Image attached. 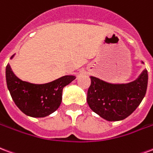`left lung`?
<instances>
[{"label": "left lung", "mask_w": 153, "mask_h": 153, "mask_svg": "<svg viewBox=\"0 0 153 153\" xmlns=\"http://www.w3.org/2000/svg\"><path fill=\"white\" fill-rule=\"evenodd\" d=\"M90 77L88 104L93 112L108 121H122L132 114L143 100L148 87L146 69L128 83H112L93 76Z\"/></svg>", "instance_id": "left-lung-1"}]
</instances>
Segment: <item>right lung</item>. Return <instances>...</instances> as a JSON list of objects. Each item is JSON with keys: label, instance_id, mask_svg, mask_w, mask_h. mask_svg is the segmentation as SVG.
Returning a JSON list of instances; mask_svg holds the SVG:
<instances>
[{"label": "right lung", "instance_id": "1", "mask_svg": "<svg viewBox=\"0 0 153 153\" xmlns=\"http://www.w3.org/2000/svg\"><path fill=\"white\" fill-rule=\"evenodd\" d=\"M14 57V54L10 59ZM5 77L8 90L18 108L27 116L45 117L59 108L63 89L75 80L76 76L66 75L48 83L34 84L19 79L8 63Z\"/></svg>", "mask_w": 153, "mask_h": 153}]
</instances>
